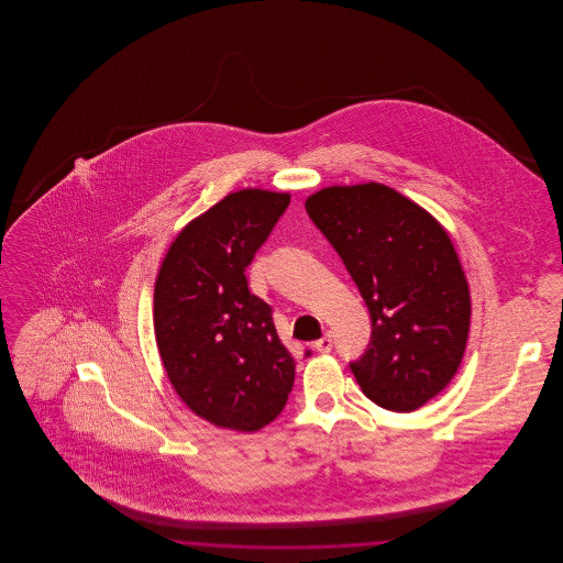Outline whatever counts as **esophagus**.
Segmentation results:
<instances>
[{
    "label": "esophagus",
    "instance_id": "1",
    "mask_svg": "<svg viewBox=\"0 0 563 563\" xmlns=\"http://www.w3.org/2000/svg\"><path fill=\"white\" fill-rule=\"evenodd\" d=\"M314 349L319 350V352H331L333 349V340H331V335L327 333V335H322L321 340H317L314 342Z\"/></svg>",
    "mask_w": 563,
    "mask_h": 563
}]
</instances>
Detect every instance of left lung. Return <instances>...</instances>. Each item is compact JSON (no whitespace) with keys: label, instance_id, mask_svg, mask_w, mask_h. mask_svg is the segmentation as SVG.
<instances>
[{"label":"left lung","instance_id":"8db88e82","mask_svg":"<svg viewBox=\"0 0 563 563\" xmlns=\"http://www.w3.org/2000/svg\"><path fill=\"white\" fill-rule=\"evenodd\" d=\"M306 213L369 308V344L350 361L361 390L390 411L422 407L452 382L468 340L471 295L448 232L379 184L321 189Z\"/></svg>","mask_w":563,"mask_h":563}]
</instances>
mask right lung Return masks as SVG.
Returning a JSON list of instances; mask_svg holds the SVG:
<instances>
[{"instance_id": "obj_1", "label": "right lung", "mask_w": 563, "mask_h": 563, "mask_svg": "<svg viewBox=\"0 0 563 563\" xmlns=\"http://www.w3.org/2000/svg\"><path fill=\"white\" fill-rule=\"evenodd\" d=\"M287 207L289 194L234 191L194 219L162 262L154 291L162 363L177 395L214 427L260 430L294 388L297 361L244 276Z\"/></svg>"}]
</instances>
